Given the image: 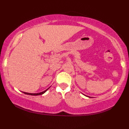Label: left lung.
I'll return each mask as SVG.
<instances>
[{
	"label": "left lung",
	"mask_w": 129,
	"mask_h": 129,
	"mask_svg": "<svg viewBox=\"0 0 129 129\" xmlns=\"http://www.w3.org/2000/svg\"><path fill=\"white\" fill-rule=\"evenodd\" d=\"M87 97H88V96H87ZM89 98H90V97H89Z\"/></svg>",
	"instance_id": "1"
}]
</instances>
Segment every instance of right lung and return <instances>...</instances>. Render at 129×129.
<instances>
[{
    "instance_id": "right-lung-1",
    "label": "right lung",
    "mask_w": 129,
    "mask_h": 129,
    "mask_svg": "<svg viewBox=\"0 0 129 129\" xmlns=\"http://www.w3.org/2000/svg\"><path fill=\"white\" fill-rule=\"evenodd\" d=\"M49 88L50 87H49L48 89H47L46 90H45V91H42V92H40V93H27V92H23V91H22L23 93H24V94H28V95H31V96H38V95H42V94H44V93H45L46 91L47 90H48Z\"/></svg>"
}]
</instances>
